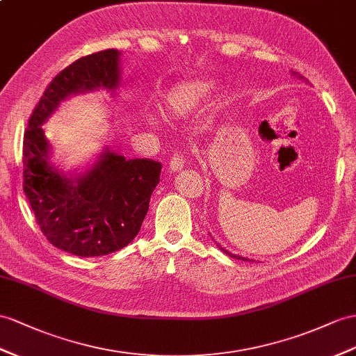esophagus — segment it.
Returning a JSON list of instances; mask_svg holds the SVG:
<instances>
[{
    "instance_id": "esophagus-1",
    "label": "esophagus",
    "mask_w": 356,
    "mask_h": 356,
    "mask_svg": "<svg viewBox=\"0 0 356 356\" xmlns=\"http://www.w3.org/2000/svg\"><path fill=\"white\" fill-rule=\"evenodd\" d=\"M168 165H170V170H171V171H180L181 168H184V165H185L184 154L175 153V156H172V158L170 159Z\"/></svg>"
}]
</instances>
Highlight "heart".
<instances>
[{"mask_svg": "<svg viewBox=\"0 0 356 356\" xmlns=\"http://www.w3.org/2000/svg\"><path fill=\"white\" fill-rule=\"evenodd\" d=\"M213 88L215 84L211 79H195L177 86L168 91V95L163 99V109L171 115L184 117L204 102L212 95Z\"/></svg>", "mask_w": 356, "mask_h": 356, "instance_id": "obj_1", "label": "heart"}]
</instances>
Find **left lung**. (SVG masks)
I'll return each instance as SVG.
<instances>
[{
	"instance_id": "left-lung-1",
	"label": "left lung",
	"mask_w": 356,
	"mask_h": 356,
	"mask_svg": "<svg viewBox=\"0 0 356 356\" xmlns=\"http://www.w3.org/2000/svg\"><path fill=\"white\" fill-rule=\"evenodd\" d=\"M291 74H293V75H296V74H295V72H291ZM299 78H302V76H300V75H299ZM216 245H218V243H216ZM218 248H220V250H221V251H222V252H225V254H229V256H230V257H233V259H236V260H243V261H251V260H250V259H245V257H241V256H236V254H232V252H229V251H227V250H224V248H222V247H221V245H218Z\"/></svg>"
}]
</instances>
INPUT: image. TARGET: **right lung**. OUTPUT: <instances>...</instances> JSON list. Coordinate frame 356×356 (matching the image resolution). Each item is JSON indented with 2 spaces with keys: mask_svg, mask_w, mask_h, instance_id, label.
I'll return each instance as SVG.
<instances>
[{
  "mask_svg": "<svg viewBox=\"0 0 356 356\" xmlns=\"http://www.w3.org/2000/svg\"><path fill=\"white\" fill-rule=\"evenodd\" d=\"M120 52L106 49L63 69L44 90L24 134V193L42 233L58 250L99 257L138 234L159 184L161 162L126 159L108 147L84 172L66 175L49 162L42 124L69 96L120 84Z\"/></svg>",
  "mask_w": 356,
  "mask_h": 356,
  "instance_id": "add662e5",
  "label": "right lung"
}]
</instances>
